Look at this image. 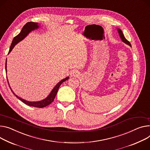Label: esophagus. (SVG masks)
<instances>
[{"label":"esophagus","mask_w":150,"mask_h":150,"mask_svg":"<svg viewBox=\"0 0 150 150\" xmlns=\"http://www.w3.org/2000/svg\"><path fill=\"white\" fill-rule=\"evenodd\" d=\"M77 72L76 71H73L70 73V75L71 76H77Z\"/></svg>","instance_id":"34e87169"}]
</instances>
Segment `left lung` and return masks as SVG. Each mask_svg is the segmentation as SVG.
Wrapping results in <instances>:
<instances>
[{"instance_id":"obj_1","label":"left lung","mask_w":150,"mask_h":150,"mask_svg":"<svg viewBox=\"0 0 150 150\" xmlns=\"http://www.w3.org/2000/svg\"><path fill=\"white\" fill-rule=\"evenodd\" d=\"M117 30H118V33H119L120 37V38H121V40H122L124 43H125V44H128L130 46V47H132V45H131L130 42L129 41H127V40H126V38H125V37H124V34H123L122 30H121L120 29H117Z\"/></svg>"}]
</instances>
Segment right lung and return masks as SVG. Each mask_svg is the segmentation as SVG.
Listing matches in <instances>:
<instances>
[{
  "instance_id": "obj_1",
  "label": "right lung",
  "mask_w": 150,
  "mask_h": 150,
  "mask_svg": "<svg viewBox=\"0 0 150 150\" xmlns=\"http://www.w3.org/2000/svg\"><path fill=\"white\" fill-rule=\"evenodd\" d=\"M38 28H39V25H38V23H34V22H31V21L30 22H28L23 27V28H22L21 32L19 33V34H18V35L16 37H15L14 38V39L12 41V43H11V44L10 49H9L8 53H9L11 52V50H12L13 49L14 47V46L18 42H19L20 41H21V40H23L31 31L35 30V29H37ZM5 70L6 71V63H5ZM6 78H7V77H6ZM68 79H69V77L68 76V77H65V79L61 80V81L58 83H57V85L53 88V89H52V91H51V93H50V94L47 97H46L45 99H44L42 100H41V101H26L24 99H23V98L18 97L16 94H15V93L13 91V90L11 89V88L9 86V82H8V78H7V81H8L9 88L11 89V91H12V93L20 100H21L22 102H23L25 104H26L28 106L35 107V108H44L45 106L49 105L50 103H52L53 101V100H54V98L56 96V94L57 93V91H58V89H59V86H61V85L64 82H65V80H68Z\"/></svg>"
}]
</instances>
